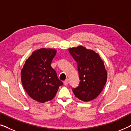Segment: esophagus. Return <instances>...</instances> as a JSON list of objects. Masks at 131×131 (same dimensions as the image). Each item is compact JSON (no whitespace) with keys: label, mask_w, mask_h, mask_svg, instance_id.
Masks as SVG:
<instances>
[{"label":"esophagus","mask_w":131,"mask_h":131,"mask_svg":"<svg viewBox=\"0 0 131 131\" xmlns=\"http://www.w3.org/2000/svg\"><path fill=\"white\" fill-rule=\"evenodd\" d=\"M68 83H69V79H66L65 80H64V84L66 86V85H68Z\"/></svg>","instance_id":"34e87169"}]
</instances>
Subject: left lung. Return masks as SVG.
Returning <instances> with one entry per match:
<instances>
[{
  "label": "left lung",
  "instance_id": "8db88e82",
  "mask_svg": "<svg viewBox=\"0 0 131 131\" xmlns=\"http://www.w3.org/2000/svg\"><path fill=\"white\" fill-rule=\"evenodd\" d=\"M69 51L77 62L79 85L72 88L74 95L85 102L97 97L107 79V71L100 55L82 46L70 48Z\"/></svg>",
  "mask_w": 131,
  "mask_h": 131
}]
</instances>
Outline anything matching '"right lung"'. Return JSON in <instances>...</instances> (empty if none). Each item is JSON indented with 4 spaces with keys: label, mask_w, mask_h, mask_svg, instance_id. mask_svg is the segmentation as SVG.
<instances>
[{
    "label": "right lung",
    "mask_w": 131,
    "mask_h": 131,
    "mask_svg": "<svg viewBox=\"0 0 131 131\" xmlns=\"http://www.w3.org/2000/svg\"><path fill=\"white\" fill-rule=\"evenodd\" d=\"M56 50L42 48L33 52L26 60L21 73L23 87L36 101L43 103L55 97L60 86L63 85L51 66Z\"/></svg>",
    "instance_id": "1"
}]
</instances>
